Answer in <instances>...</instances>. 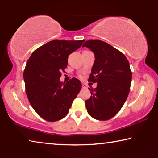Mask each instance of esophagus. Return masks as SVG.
I'll use <instances>...</instances> for the list:
<instances>
[{
	"label": "esophagus",
	"mask_w": 158,
	"mask_h": 158,
	"mask_svg": "<svg viewBox=\"0 0 158 158\" xmlns=\"http://www.w3.org/2000/svg\"><path fill=\"white\" fill-rule=\"evenodd\" d=\"M82 88H83V89H87L88 86H87L86 84H84V83H83V84H82Z\"/></svg>",
	"instance_id": "esophagus-1"
}]
</instances>
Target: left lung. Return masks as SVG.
<instances>
[{"instance_id": "left-lung-1", "label": "left lung", "mask_w": 158, "mask_h": 158, "mask_svg": "<svg viewBox=\"0 0 158 158\" xmlns=\"http://www.w3.org/2000/svg\"><path fill=\"white\" fill-rule=\"evenodd\" d=\"M82 47L94 53L89 81L97 83L95 89H89L91 96L85 100V107L93 118L107 121L121 110L129 94L132 81L129 61L122 52L102 40H90Z\"/></svg>"}]
</instances>
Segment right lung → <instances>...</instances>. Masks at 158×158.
I'll return each mask as SVG.
<instances>
[{
  "mask_svg": "<svg viewBox=\"0 0 158 158\" xmlns=\"http://www.w3.org/2000/svg\"><path fill=\"white\" fill-rule=\"evenodd\" d=\"M84 40H55L37 48L27 60L23 73L26 93L37 114L49 122L63 118L81 89L79 79L61 82L69 55Z\"/></svg>",
  "mask_w": 158,
  "mask_h": 158,
  "instance_id": "1",
  "label": "right lung"
}]
</instances>
